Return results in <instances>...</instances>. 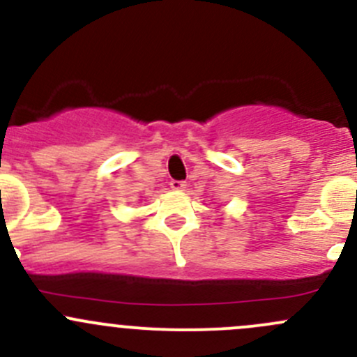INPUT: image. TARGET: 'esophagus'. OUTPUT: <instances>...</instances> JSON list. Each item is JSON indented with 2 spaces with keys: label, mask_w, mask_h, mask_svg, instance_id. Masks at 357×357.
<instances>
[{
  "label": "esophagus",
  "mask_w": 357,
  "mask_h": 357,
  "mask_svg": "<svg viewBox=\"0 0 357 357\" xmlns=\"http://www.w3.org/2000/svg\"><path fill=\"white\" fill-rule=\"evenodd\" d=\"M170 187L174 190H183L185 189V182H183V180H172Z\"/></svg>",
  "instance_id": "obj_1"
}]
</instances>
